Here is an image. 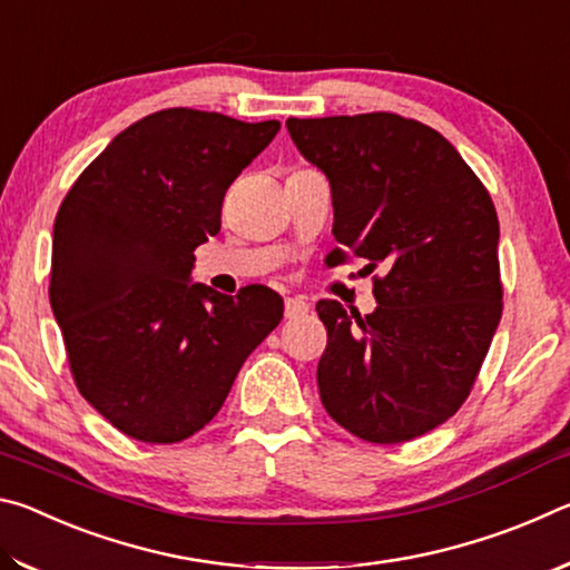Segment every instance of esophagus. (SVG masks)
<instances>
[{
	"label": "esophagus",
	"instance_id": "34e87169",
	"mask_svg": "<svg viewBox=\"0 0 570 570\" xmlns=\"http://www.w3.org/2000/svg\"><path fill=\"white\" fill-rule=\"evenodd\" d=\"M308 312V304L302 296H288L284 302V314L286 320H302V316Z\"/></svg>",
	"mask_w": 570,
	"mask_h": 570
}]
</instances>
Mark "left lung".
<instances>
[{"label":"left lung","mask_w":570,"mask_h":570,"mask_svg":"<svg viewBox=\"0 0 570 570\" xmlns=\"http://www.w3.org/2000/svg\"><path fill=\"white\" fill-rule=\"evenodd\" d=\"M302 156L332 186L336 266L366 258L377 308L316 304L324 410L366 442L435 430L468 400L503 314L490 193L438 130L394 112L288 118Z\"/></svg>","instance_id":"1"}]
</instances>
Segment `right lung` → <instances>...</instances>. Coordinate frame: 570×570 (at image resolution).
<instances>
[{"mask_svg": "<svg viewBox=\"0 0 570 570\" xmlns=\"http://www.w3.org/2000/svg\"><path fill=\"white\" fill-rule=\"evenodd\" d=\"M282 128L190 108L132 122L80 173L55 218L50 304L72 380L122 435L180 442L216 417L240 364L274 332L268 286L190 284L220 204Z\"/></svg>", "mask_w": 570, "mask_h": 570, "instance_id": "add662e5", "label": "right lung"}]
</instances>
